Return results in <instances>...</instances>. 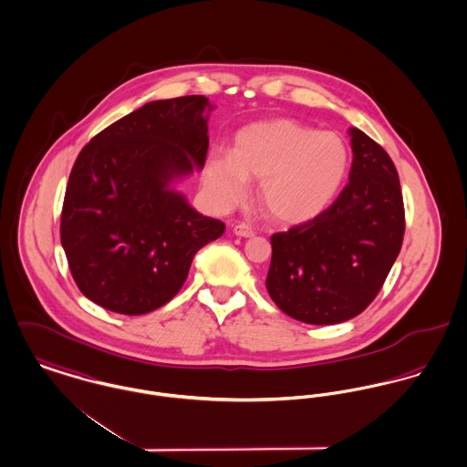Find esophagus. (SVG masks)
I'll use <instances>...</instances> for the list:
<instances>
[{"label":"esophagus","instance_id":"obj_1","mask_svg":"<svg viewBox=\"0 0 467 467\" xmlns=\"http://www.w3.org/2000/svg\"><path fill=\"white\" fill-rule=\"evenodd\" d=\"M233 233H234L236 236H244V238H252V236L255 234V231L252 229L251 225H247V223H236V225L233 227Z\"/></svg>","mask_w":467,"mask_h":467}]
</instances>
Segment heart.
I'll return each mask as SVG.
<instances>
[{"mask_svg":"<svg viewBox=\"0 0 467 467\" xmlns=\"http://www.w3.org/2000/svg\"><path fill=\"white\" fill-rule=\"evenodd\" d=\"M348 167L350 152L339 135L275 119L242 128L233 152H213L204 184L216 206L229 208L245 197L249 180H257V197L268 216L304 223L334 202Z\"/></svg>","mask_w":467,"mask_h":467,"instance_id":"b5f03b06","label":"heart"}]
</instances>
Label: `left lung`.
<instances>
[{
  "instance_id": "1",
  "label": "left lung",
  "mask_w": 467,
  "mask_h": 467,
  "mask_svg": "<svg viewBox=\"0 0 467 467\" xmlns=\"http://www.w3.org/2000/svg\"><path fill=\"white\" fill-rule=\"evenodd\" d=\"M350 181L322 215L275 233L266 289L287 317L311 325L347 322L379 291L401 249L405 210L395 163L352 128Z\"/></svg>"
}]
</instances>
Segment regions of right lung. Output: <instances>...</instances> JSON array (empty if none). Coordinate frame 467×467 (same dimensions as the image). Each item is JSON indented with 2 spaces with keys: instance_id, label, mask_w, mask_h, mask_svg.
I'll return each instance as SVG.
<instances>
[{
  "instance_id": "1",
  "label": "right lung",
  "mask_w": 467,
  "mask_h": 467,
  "mask_svg": "<svg viewBox=\"0 0 467 467\" xmlns=\"http://www.w3.org/2000/svg\"><path fill=\"white\" fill-rule=\"evenodd\" d=\"M210 109L204 96L150 101L78 154L60 240L76 286L108 311L137 317L165 306L197 251L223 234V222L172 188L204 167Z\"/></svg>"
}]
</instances>
